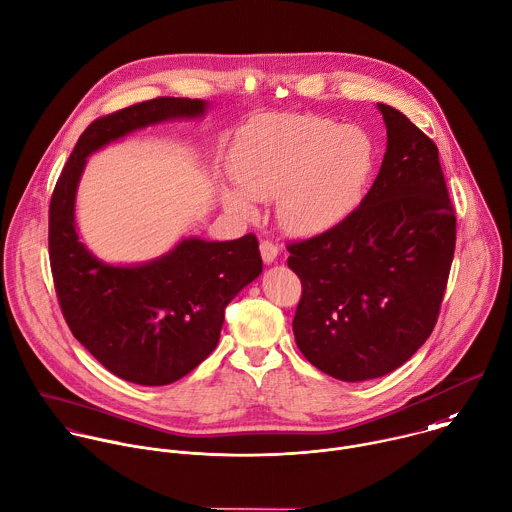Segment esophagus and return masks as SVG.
<instances>
[{
    "mask_svg": "<svg viewBox=\"0 0 512 512\" xmlns=\"http://www.w3.org/2000/svg\"><path fill=\"white\" fill-rule=\"evenodd\" d=\"M261 257H263V263L265 265H271V263H275L277 261V257H279V249H277V245L275 243H271V241H261Z\"/></svg>",
    "mask_w": 512,
    "mask_h": 512,
    "instance_id": "esophagus-1",
    "label": "esophagus"
}]
</instances>
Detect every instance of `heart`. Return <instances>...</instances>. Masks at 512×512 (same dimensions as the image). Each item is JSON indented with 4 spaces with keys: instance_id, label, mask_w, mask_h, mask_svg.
I'll use <instances>...</instances> for the list:
<instances>
[{
    "instance_id": "b5f03b06",
    "label": "heart",
    "mask_w": 512,
    "mask_h": 512,
    "mask_svg": "<svg viewBox=\"0 0 512 512\" xmlns=\"http://www.w3.org/2000/svg\"><path fill=\"white\" fill-rule=\"evenodd\" d=\"M375 165L371 137L329 119L285 115L255 125L231 155L237 187H221L227 211L253 217L257 201L279 197V219L295 235L341 223L361 201Z\"/></svg>"
}]
</instances>
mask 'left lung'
Wrapping results in <instances>:
<instances>
[{"instance_id": "obj_1", "label": "left lung", "mask_w": 512, "mask_h": 512, "mask_svg": "<svg viewBox=\"0 0 512 512\" xmlns=\"http://www.w3.org/2000/svg\"><path fill=\"white\" fill-rule=\"evenodd\" d=\"M387 127L381 171L345 221L289 245L303 283L293 333L319 371L347 383L393 373L435 329L457 219L437 145L399 109L377 103Z\"/></svg>"}]
</instances>
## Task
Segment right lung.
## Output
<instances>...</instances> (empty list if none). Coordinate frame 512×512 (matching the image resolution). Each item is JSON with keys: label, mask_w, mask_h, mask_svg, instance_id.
<instances>
[{"label": "right lung", "mask_w": 512, "mask_h": 512, "mask_svg": "<svg viewBox=\"0 0 512 512\" xmlns=\"http://www.w3.org/2000/svg\"><path fill=\"white\" fill-rule=\"evenodd\" d=\"M205 99L159 97L93 121L77 139L49 205V261L73 337L115 377L161 387L191 373L217 347L225 307L261 271L255 235L235 241L183 237L143 263H107L79 237L77 187L87 159L129 133L197 121Z\"/></svg>", "instance_id": "obj_1"}]
</instances>
